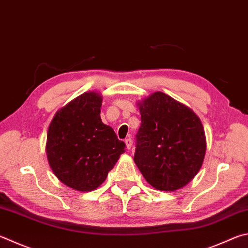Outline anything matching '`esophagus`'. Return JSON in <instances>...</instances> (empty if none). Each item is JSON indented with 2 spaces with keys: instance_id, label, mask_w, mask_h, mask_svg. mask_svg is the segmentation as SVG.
I'll list each match as a JSON object with an SVG mask.
<instances>
[{
  "instance_id": "esophagus-1",
  "label": "esophagus",
  "mask_w": 248,
  "mask_h": 248,
  "mask_svg": "<svg viewBox=\"0 0 248 248\" xmlns=\"http://www.w3.org/2000/svg\"><path fill=\"white\" fill-rule=\"evenodd\" d=\"M124 143H125V145H127V148H128V150H130V148H131L132 147V140L131 139H127V140H125V141H124Z\"/></svg>"
}]
</instances>
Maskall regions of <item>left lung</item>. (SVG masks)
I'll use <instances>...</instances> for the list:
<instances>
[{
  "label": "left lung",
  "instance_id": "left-lung-1",
  "mask_svg": "<svg viewBox=\"0 0 248 248\" xmlns=\"http://www.w3.org/2000/svg\"><path fill=\"white\" fill-rule=\"evenodd\" d=\"M141 127L134 163L148 184L177 191L199 172L206 154L204 127L194 111L163 92L138 103Z\"/></svg>",
  "mask_w": 248,
  "mask_h": 248
}]
</instances>
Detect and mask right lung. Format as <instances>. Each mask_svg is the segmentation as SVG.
<instances>
[{
  "label": "right lung",
  "mask_w": 248,
  "mask_h": 248,
  "mask_svg": "<svg viewBox=\"0 0 248 248\" xmlns=\"http://www.w3.org/2000/svg\"><path fill=\"white\" fill-rule=\"evenodd\" d=\"M102 101L101 93L84 92L58 109L48 125L49 167L61 182L76 191L100 186L125 151L114 129L103 124Z\"/></svg>",
  "instance_id": "add662e5"
}]
</instances>
